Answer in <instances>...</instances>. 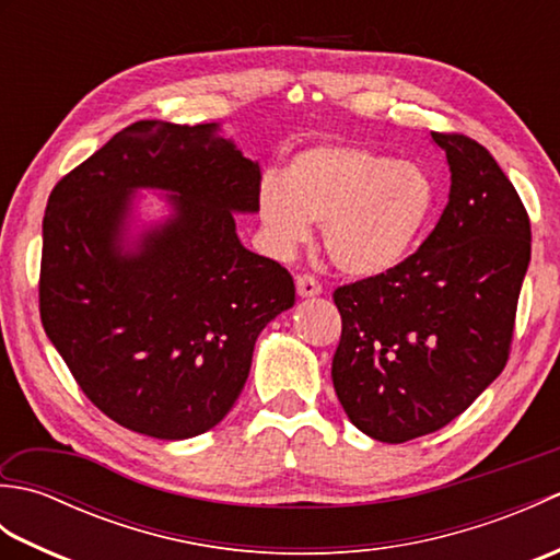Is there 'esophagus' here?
<instances>
[{
    "instance_id": "34e87169",
    "label": "esophagus",
    "mask_w": 560,
    "mask_h": 560,
    "mask_svg": "<svg viewBox=\"0 0 560 560\" xmlns=\"http://www.w3.org/2000/svg\"><path fill=\"white\" fill-rule=\"evenodd\" d=\"M295 291H299L301 299H311V295L323 293V287H319V281L313 273H301V277L295 279Z\"/></svg>"
}]
</instances>
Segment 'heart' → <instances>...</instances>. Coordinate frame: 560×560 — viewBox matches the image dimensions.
<instances>
[{"instance_id": "b5f03b06", "label": "heart", "mask_w": 560, "mask_h": 560, "mask_svg": "<svg viewBox=\"0 0 560 560\" xmlns=\"http://www.w3.org/2000/svg\"><path fill=\"white\" fill-rule=\"evenodd\" d=\"M435 209V187L421 165L392 161L353 144L299 151L281 177L259 187V219L279 249L311 237L353 277H375L401 265L421 241Z\"/></svg>"}]
</instances>
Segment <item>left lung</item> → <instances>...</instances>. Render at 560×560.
<instances>
[{"label": "left lung", "mask_w": 560, "mask_h": 560, "mask_svg": "<svg viewBox=\"0 0 560 560\" xmlns=\"http://www.w3.org/2000/svg\"><path fill=\"white\" fill-rule=\"evenodd\" d=\"M450 201L413 255L335 291L331 383L351 423L380 443L435 433L503 373L532 255L527 209L479 141L431 132Z\"/></svg>", "instance_id": "obj_1"}]
</instances>
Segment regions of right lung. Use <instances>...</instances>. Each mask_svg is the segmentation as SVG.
<instances>
[{
  "instance_id": "obj_1",
  "label": "right lung",
  "mask_w": 560,
  "mask_h": 560,
  "mask_svg": "<svg viewBox=\"0 0 560 560\" xmlns=\"http://www.w3.org/2000/svg\"><path fill=\"white\" fill-rule=\"evenodd\" d=\"M259 185V165L217 125L141 120L52 187L40 319L83 395L115 423L195 438L243 392L259 331L295 303L291 273L235 235L233 211H257ZM139 186L175 191L176 217L122 256L116 241Z\"/></svg>"
}]
</instances>
